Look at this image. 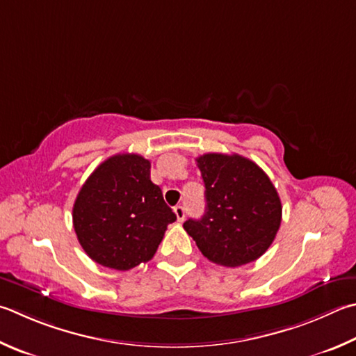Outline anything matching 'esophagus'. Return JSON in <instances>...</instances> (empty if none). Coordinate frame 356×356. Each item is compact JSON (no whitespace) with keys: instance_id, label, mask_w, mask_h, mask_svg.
I'll list each match as a JSON object with an SVG mask.
<instances>
[{"instance_id":"34e87169","label":"esophagus","mask_w":356,"mask_h":356,"mask_svg":"<svg viewBox=\"0 0 356 356\" xmlns=\"http://www.w3.org/2000/svg\"><path fill=\"white\" fill-rule=\"evenodd\" d=\"M174 213H176L177 221L182 222L185 219V207L184 205H176V207H174Z\"/></svg>"}]
</instances>
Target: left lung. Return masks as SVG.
<instances>
[{"label":"left lung","instance_id":"obj_1","mask_svg":"<svg viewBox=\"0 0 356 356\" xmlns=\"http://www.w3.org/2000/svg\"><path fill=\"white\" fill-rule=\"evenodd\" d=\"M205 184V215L184 222L210 261L236 268L255 261L273 244L282 222V202L268 174L238 154L196 159Z\"/></svg>","mask_w":356,"mask_h":356}]
</instances>
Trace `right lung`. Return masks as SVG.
Masks as SVG:
<instances>
[{
    "mask_svg": "<svg viewBox=\"0 0 356 356\" xmlns=\"http://www.w3.org/2000/svg\"><path fill=\"white\" fill-rule=\"evenodd\" d=\"M174 221L176 215L151 180V161L138 154H116L102 161L73 205L82 249L101 266L116 270L149 261Z\"/></svg>",
    "mask_w": 356,
    "mask_h": 356,
    "instance_id": "right-lung-1",
    "label": "right lung"
}]
</instances>
